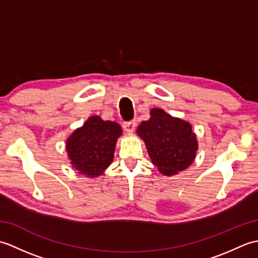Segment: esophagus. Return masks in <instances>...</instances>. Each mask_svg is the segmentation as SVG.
Returning <instances> with one entry per match:
<instances>
[{
    "mask_svg": "<svg viewBox=\"0 0 258 258\" xmlns=\"http://www.w3.org/2000/svg\"><path fill=\"white\" fill-rule=\"evenodd\" d=\"M135 127H136L135 120H130V122H124L123 123V128H124L125 132H127V133L134 132Z\"/></svg>",
    "mask_w": 258,
    "mask_h": 258,
    "instance_id": "obj_1",
    "label": "esophagus"
}]
</instances>
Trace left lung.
<instances>
[{"label": "left lung", "mask_w": 258, "mask_h": 258, "mask_svg": "<svg viewBox=\"0 0 258 258\" xmlns=\"http://www.w3.org/2000/svg\"><path fill=\"white\" fill-rule=\"evenodd\" d=\"M138 134L144 140L153 164L164 175H175L194 161L197 142L191 126L163 109L153 108L151 118L141 123Z\"/></svg>", "instance_id": "1"}]
</instances>
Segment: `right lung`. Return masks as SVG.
Returning <instances> with one entry per match:
<instances>
[{"label":"right lung","mask_w":258,"mask_h":258,"mask_svg":"<svg viewBox=\"0 0 258 258\" xmlns=\"http://www.w3.org/2000/svg\"><path fill=\"white\" fill-rule=\"evenodd\" d=\"M122 134L120 126L100 116H92L67 142L73 167L87 177L101 175L113 161L115 145Z\"/></svg>","instance_id":"1"}]
</instances>
